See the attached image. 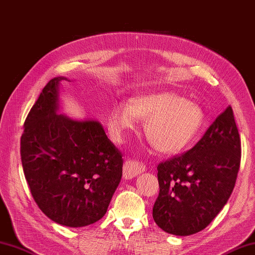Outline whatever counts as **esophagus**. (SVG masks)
<instances>
[{
	"mask_svg": "<svg viewBox=\"0 0 255 255\" xmlns=\"http://www.w3.org/2000/svg\"><path fill=\"white\" fill-rule=\"evenodd\" d=\"M143 171H145V166L137 160L128 159L123 165V177L126 179H132Z\"/></svg>",
	"mask_w": 255,
	"mask_h": 255,
	"instance_id": "1",
	"label": "esophagus"
}]
</instances>
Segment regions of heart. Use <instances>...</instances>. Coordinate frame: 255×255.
<instances>
[{
	"label": "heart",
	"mask_w": 255,
	"mask_h": 255,
	"mask_svg": "<svg viewBox=\"0 0 255 255\" xmlns=\"http://www.w3.org/2000/svg\"><path fill=\"white\" fill-rule=\"evenodd\" d=\"M145 120V136L157 152L174 155L183 152L202 128L205 116L194 101L173 91L141 93L118 103L108 118V132L113 142L122 143L128 132Z\"/></svg>",
	"instance_id": "b5f03b06"
}]
</instances>
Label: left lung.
<instances>
[{
    "label": "left lung",
    "instance_id": "left-lung-1",
    "mask_svg": "<svg viewBox=\"0 0 255 255\" xmlns=\"http://www.w3.org/2000/svg\"><path fill=\"white\" fill-rule=\"evenodd\" d=\"M240 160V135L228 107L193 148L158 164L156 225L175 236L204 230L230 198Z\"/></svg>",
    "mask_w": 255,
    "mask_h": 255
}]
</instances>
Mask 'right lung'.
Wrapping results in <instances>:
<instances>
[{
  "label": "right lung",
  "instance_id": "obj_1",
  "mask_svg": "<svg viewBox=\"0 0 255 255\" xmlns=\"http://www.w3.org/2000/svg\"><path fill=\"white\" fill-rule=\"evenodd\" d=\"M62 80L68 79H51L30 109L20 158L39 209L59 225L78 228L106 215L121 181L123 159L100 122L57 113Z\"/></svg>",
  "mask_w": 255,
  "mask_h": 255
}]
</instances>
